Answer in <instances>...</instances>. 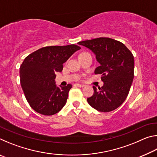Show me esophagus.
<instances>
[{"label": "esophagus", "instance_id": "1", "mask_svg": "<svg viewBox=\"0 0 157 157\" xmlns=\"http://www.w3.org/2000/svg\"><path fill=\"white\" fill-rule=\"evenodd\" d=\"M75 86H78V87H84L85 85L84 84H79V83H76L75 84Z\"/></svg>", "mask_w": 157, "mask_h": 157}]
</instances>
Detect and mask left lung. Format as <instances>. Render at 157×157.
Segmentation results:
<instances>
[{"instance_id":"obj_1","label":"left lung","mask_w":157,"mask_h":157,"mask_svg":"<svg viewBox=\"0 0 157 157\" xmlns=\"http://www.w3.org/2000/svg\"><path fill=\"white\" fill-rule=\"evenodd\" d=\"M79 45L94 53L100 66L95 74H100L104 85L87 98L93 108L101 112L111 111L123 104L128 95L134 78V59L130 50L121 43L107 37L80 41Z\"/></svg>"}]
</instances>
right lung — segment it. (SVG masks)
I'll return each instance as SVG.
<instances>
[{"label":"right lung","mask_w":157,"mask_h":157,"mask_svg":"<svg viewBox=\"0 0 157 157\" xmlns=\"http://www.w3.org/2000/svg\"><path fill=\"white\" fill-rule=\"evenodd\" d=\"M81 48L75 44L44 47L25 58L20 67V80L26 100L37 113H57L66 105L72 85L57 86L55 73L62 72L63 63Z\"/></svg>","instance_id":"1"}]
</instances>
